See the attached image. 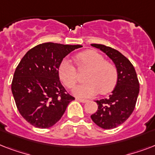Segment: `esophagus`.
<instances>
[{"label":"esophagus","instance_id":"obj_1","mask_svg":"<svg viewBox=\"0 0 155 155\" xmlns=\"http://www.w3.org/2000/svg\"><path fill=\"white\" fill-rule=\"evenodd\" d=\"M76 100H77V101H79L82 102V103H85V102L87 101V100L83 99V98H80V97H77V98H76Z\"/></svg>","mask_w":155,"mask_h":155}]
</instances>
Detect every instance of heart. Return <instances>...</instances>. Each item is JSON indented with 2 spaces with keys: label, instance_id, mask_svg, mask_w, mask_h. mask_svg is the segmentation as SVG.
Masks as SVG:
<instances>
[{
  "label": "heart",
  "instance_id": "1",
  "mask_svg": "<svg viewBox=\"0 0 155 155\" xmlns=\"http://www.w3.org/2000/svg\"><path fill=\"white\" fill-rule=\"evenodd\" d=\"M79 69L87 68L85 74L86 82L73 90L78 97H87L96 94H107L114 88L118 78L117 70L113 63L104 60V56L93 50H86L74 56ZM58 75L63 84L72 88L77 82V72L75 67L68 59H64L58 68Z\"/></svg>",
  "mask_w": 155,
  "mask_h": 155
}]
</instances>
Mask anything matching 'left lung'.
<instances>
[{
	"instance_id": "obj_1",
	"label": "left lung",
	"mask_w": 155,
	"mask_h": 155,
	"mask_svg": "<svg viewBox=\"0 0 155 155\" xmlns=\"http://www.w3.org/2000/svg\"><path fill=\"white\" fill-rule=\"evenodd\" d=\"M112 59L117 70V82L108 98L96 101L98 109L91 115L95 124L104 130H110L124 123L134 110L139 93L137 73L130 61L122 54L101 44H91Z\"/></svg>"
}]
</instances>
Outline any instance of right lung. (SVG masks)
I'll use <instances>...</instances> for the list:
<instances>
[{
  "label": "right lung",
  "instance_id": "right-lung-1",
  "mask_svg": "<svg viewBox=\"0 0 155 155\" xmlns=\"http://www.w3.org/2000/svg\"><path fill=\"white\" fill-rule=\"evenodd\" d=\"M80 47L46 42L33 47L21 58L11 89L19 113L30 125L51 127L75 100L61 84L58 68L65 56Z\"/></svg>",
  "mask_w": 155,
  "mask_h": 155
}]
</instances>
